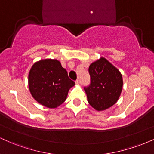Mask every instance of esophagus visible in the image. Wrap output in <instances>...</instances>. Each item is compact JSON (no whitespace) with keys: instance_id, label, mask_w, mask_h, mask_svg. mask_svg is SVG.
<instances>
[{"instance_id":"esophagus-1","label":"esophagus","mask_w":154,"mask_h":154,"mask_svg":"<svg viewBox=\"0 0 154 154\" xmlns=\"http://www.w3.org/2000/svg\"><path fill=\"white\" fill-rule=\"evenodd\" d=\"M75 83H76V85H79V83H80V82H79V79H77V80L75 81Z\"/></svg>"}]
</instances>
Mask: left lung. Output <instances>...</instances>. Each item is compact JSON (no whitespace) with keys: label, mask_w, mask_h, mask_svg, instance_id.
Returning a JSON list of instances; mask_svg holds the SVG:
<instances>
[{"label":"left lung","mask_w":154,"mask_h":154,"mask_svg":"<svg viewBox=\"0 0 154 154\" xmlns=\"http://www.w3.org/2000/svg\"><path fill=\"white\" fill-rule=\"evenodd\" d=\"M91 84L85 87L88 101L95 110L103 111L119 99L122 90V76L115 66L101 57L89 66Z\"/></svg>","instance_id":"1"}]
</instances>
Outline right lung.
Here are the masks:
<instances>
[{"label":"right lung","mask_w":154,"mask_h":154,"mask_svg":"<svg viewBox=\"0 0 154 154\" xmlns=\"http://www.w3.org/2000/svg\"><path fill=\"white\" fill-rule=\"evenodd\" d=\"M31 95L44 106L55 109L66 99L68 92L75 85L68 74L56 59H43L32 65L28 76Z\"/></svg>","instance_id":"add662e5"}]
</instances>
